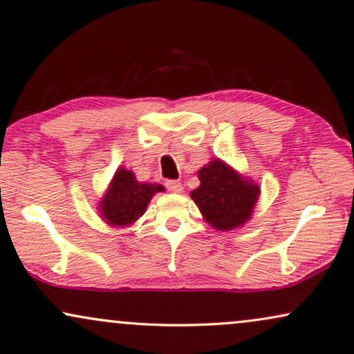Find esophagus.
Returning a JSON list of instances; mask_svg holds the SVG:
<instances>
[{
  "label": "esophagus",
  "instance_id": "34e87169",
  "mask_svg": "<svg viewBox=\"0 0 354 354\" xmlns=\"http://www.w3.org/2000/svg\"><path fill=\"white\" fill-rule=\"evenodd\" d=\"M165 187L169 189V192H171V194H181L183 192V184L179 181H173V179L165 183Z\"/></svg>",
  "mask_w": 354,
  "mask_h": 354
}]
</instances>
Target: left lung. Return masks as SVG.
<instances>
[{
    "label": "left lung",
    "instance_id": "obj_1",
    "mask_svg": "<svg viewBox=\"0 0 354 354\" xmlns=\"http://www.w3.org/2000/svg\"><path fill=\"white\" fill-rule=\"evenodd\" d=\"M198 178L201 184L190 196L205 223L223 232L240 229L250 220L260 198L259 184L218 158L201 167Z\"/></svg>",
    "mask_w": 354,
    "mask_h": 354
}]
</instances>
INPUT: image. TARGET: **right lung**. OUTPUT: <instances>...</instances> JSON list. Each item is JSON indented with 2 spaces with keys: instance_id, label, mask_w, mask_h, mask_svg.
<instances>
[{
  "instance_id": "right-lung-1",
  "label": "right lung",
  "mask_w": 354,
  "mask_h": 354,
  "mask_svg": "<svg viewBox=\"0 0 354 354\" xmlns=\"http://www.w3.org/2000/svg\"><path fill=\"white\" fill-rule=\"evenodd\" d=\"M162 190L159 184L139 183L131 170L119 167L97 204L99 214L108 226L128 227L145 214L151 198Z\"/></svg>"
}]
</instances>
